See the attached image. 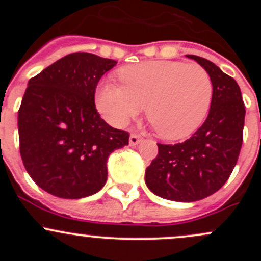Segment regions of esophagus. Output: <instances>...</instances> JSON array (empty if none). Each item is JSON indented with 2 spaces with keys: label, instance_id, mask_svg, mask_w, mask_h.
Returning <instances> with one entry per match:
<instances>
[{
  "label": "esophagus",
  "instance_id": "obj_1",
  "mask_svg": "<svg viewBox=\"0 0 261 261\" xmlns=\"http://www.w3.org/2000/svg\"><path fill=\"white\" fill-rule=\"evenodd\" d=\"M140 141H141V136L139 135V134H131L130 135V145L131 146L138 145Z\"/></svg>",
  "mask_w": 261,
  "mask_h": 261
}]
</instances>
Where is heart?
Returning a JSON list of instances; mask_svg holds the SVG:
<instances>
[{"label":"heart","mask_w":261,"mask_h":261,"mask_svg":"<svg viewBox=\"0 0 261 261\" xmlns=\"http://www.w3.org/2000/svg\"><path fill=\"white\" fill-rule=\"evenodd\" d=\"M118 80L122 86L103 82L97 88L102 116L112 125L125 126L146 105L147 121L170 140L193 134L212 103L211 75L197 63L147 60L122 67Z\"/></svg>","instance_id":"b5f03b06"}]
</instances>
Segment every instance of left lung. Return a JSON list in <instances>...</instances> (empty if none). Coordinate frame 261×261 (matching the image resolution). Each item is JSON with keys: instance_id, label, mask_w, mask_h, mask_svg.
<instances>
[{"instance_id": "obj_1", "label": "left lung", "mask_w": 261, "mask_h": 261, "mask_svg": "<svg viewBox=\"0 0 261 261\" xmlns=\"http://www.w3.org/2000/svg\"><path fill=\"white\" fill-rule=\"evenodd\" d=\"M187 57L211 75L208 116L184 143L158 144L156 158L145 172V183L152 193L177 202L206 198L227 181L243 145L245 122V105L236 81L204 58Z\"/></svg>"}]
</instances>
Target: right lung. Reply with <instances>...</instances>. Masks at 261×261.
<instances>
[{
  "label": "right lung",
  "mask_w": 261,
  "mask_h": 261,
  "mask_svg": "<svg viewBox=\"0 0 261 261\" xmlns=\"http://www.w3.org/2000/svg\"><path fill=\"white\" fill-rule=\"evenodd\" d=\"M117 64L91 53H73L31 78L18 109L20 154L33 180L53 196L78 199L107 180V160L128 145L130 134L97 112L94 93Z\"/></svg>",
  "instance_id": "right-lung-1"
}]
</instances>
